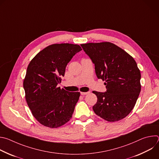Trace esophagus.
Segmentation results:
<instances>
[{
  "instance_id": "obj_1",
  "label": "esophagus",
  "mask_w": 159,
  "mask_h": 159,
  "mask_svg": "<svg viewBox=\"0 0 159 159\" xmlns=\"http://www.w3.org/2000/svg\"><path fill=\"white\" fill-rule=\"evenodd\" d=\"M89 93V92H86V93H84V92H81L80 93V94L81 95H87Z\"/></svg>"
}]
</instances>
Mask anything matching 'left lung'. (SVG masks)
I'll return each instance as SVG.
<instances>
[{
	"mask_svg": "<svg viewBox=\"0 0 159 159\" xmlns=\"http://www.w3.org/2000/svg\"><path fill=\"white\" fill-rule=\"evenodd\" d=\"M95 65L98 79L105 80L106 92L93 91L98 98L93 107L102 119L115 122L127 116L141 90V74L134 58L110 42L82 44Z\"/></svg>",
	"mask_w": 159,
	"mask_h": 159,
	"instance_id": "left-lung-1",
	"label": "left lung"
}]
</instances>
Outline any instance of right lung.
<instances>
[{"mask_svg":"<svg viewBox=\"0 0 159 159\" xmlns=\"http://www.w3.org/2000/svg\"><path fill=\"white\" fill-rule=\"evenodd\" d=\"M81 50L78 44H53L39 52L28 65L23 82L25 98L32 115L41 125L56 128L71 119L80 93L57 85L68 63Z\"/></svg>","mask_w":159,"mask_h":159,"instance_id":"1","label":"right lung"}]
</instances>
